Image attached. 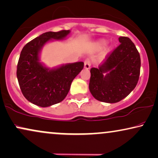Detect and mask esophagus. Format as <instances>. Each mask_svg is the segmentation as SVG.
<instances>
[{
    "instance_id": "1",
    "label": "esophagus",
    "mask_w": 158,
    "mask_h": 158,
    "mask_svg": "<svg viewBox=\"0 0 158 158\" xmlns=\"http://www.w3.org/2000/svg\"><path fill=\"white\" fill-rule=\"evenodd\" d=\"M91 65V62L89 60H86L85 61V69H89Z\"/></svg>"
}]
</instances>
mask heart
<instances>
[{
    "label": "heart",
    "instance_id": "obj_1",
    "mask_svg": "<svg viewBox=\"0 0 158 158\" xmlns=\"http://www.w3.org/2000/svg\"><path fill=\"white\" fill-rule=\"evenodd\" d=\"M105 44H106V41H104V40H101V41H100L99 42H98V44H99L100 46L104 45Z\"/></svg>",
    "mask_w": 158,
    "mask_h": 158
}]
</instances>
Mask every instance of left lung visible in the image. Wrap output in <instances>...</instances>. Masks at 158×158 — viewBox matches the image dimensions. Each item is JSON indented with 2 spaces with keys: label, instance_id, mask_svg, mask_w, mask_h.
<instances>
[{
  "label": "left lung",
  "instance_id": "1",
  "mask_svg": "<svg viewBox=\"0 0 158 158\" xmlns=\"http://www.w3.org/2000/svg\"><path fill=\"white\" fill-rule=\"evenodd\" d=\"M119 41L120 44L108 54L103 64L90 69L89 89L99 101L119 102L132 92L139 81V52L129 38L119 37Z\"/></svg>",
  "mask_w": 158,
  "mask_h": 158
}]
</instances>
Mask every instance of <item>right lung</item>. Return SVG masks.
Listing matches in <instances>:
<instances>
[{
  "label": "right lung",
  "instance_id": "1",
  "mask_svg": "<svg viewBox=\"0 0 158 158\" xmlns=\"http://www.w3.org/2000/svg\"><path fill=\"white\" fill-rule=\"evenodd\" d=\"M70 31L47 32L26 44L17 63V77L19 87L27 101L41 107L50 106L66 97L74 78L83 69V62L63 65L55 69L39 62V52L51 39H63Z\"/></svg>",
  "mask_w": 158,
  "mask_h": 158
}]
</instances>
